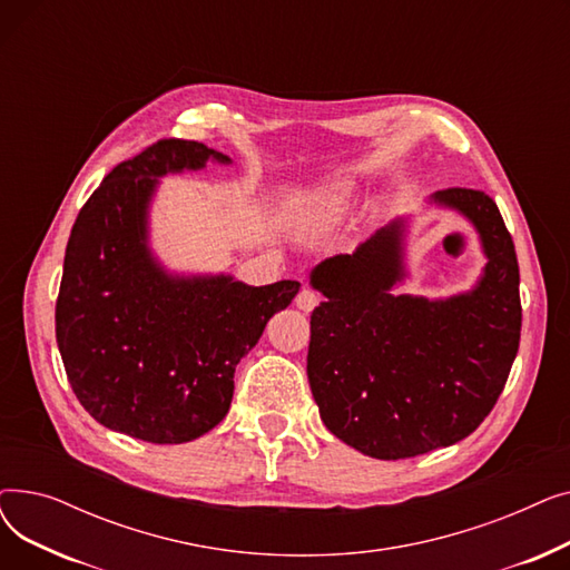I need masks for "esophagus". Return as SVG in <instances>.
I'll return each instance as SVG.
<instances>
[{
  "label": "esophagus",
  "mask_w": 570,
  "mask_h": 570,
  "mask_svg": "<svg viewBox=\"0 0 570 570\" xmlns=\"http://www.w3.org/2000/svg\"><path fill=\"white\" fill-rule=\"evenodd\" d=\"M318 305V293H314L312 288H303L301 293L295 295V307L303 312H312Z\"/></svg>",
  "instance_id": "esophagus-1"
}]
</instances>
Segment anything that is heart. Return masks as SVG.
Masks as SVG:
<instances>
[{
	"mask_svg": "<svg viewBox=\"0 0 570 570\" xmlns=\"http://www.w3.org/2000/svg\"><path fill=\"white\" fill-rule=\"evenodd\" d=\"M346 196L340 189H325L312 200V213L323 224H335L344 215Z\"/></svg>",
	"mask_w": 570,
	"mask_h": 570,
	"instance_id": "heart-1",
	"label": "heart"
}]
</instances>
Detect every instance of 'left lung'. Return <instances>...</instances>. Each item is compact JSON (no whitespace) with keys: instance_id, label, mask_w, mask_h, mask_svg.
Here are the masks:
<instances>
[{"instance_id":"left-lung-1","label":"left lung","mask_w":570,"mask_h":570,"mask_svg":"<svg viewBox=\"0 0 570 570\" xmlns=\"http://www.w3.org/2000/svg\"><path fill=\"white\" fill-rule=\"evenodd\" d=\"M428 205L473 228L485 265L471 288L445 297L397 291L411 277V215L309 273L325 297L312 312L307 353L321 421L376 460L469 436L499 400L520 346V269L497 203L483 191L443 189Z\"/></svg>"}]
</instances>
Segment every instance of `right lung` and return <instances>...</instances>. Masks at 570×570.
Returning <instances> with one entry per match:
<instances>
[{"mask_svg": "<svg viewBox=\"0 0 570 570\" xmlns=\"http://www.w3.org/2000/svg\"><path fill=\"white\" fill-rule=\"evenodd\" d=\"M233 159L194 140H159L112 168L71 228L55 309L57 346L85 411L149 443L217 428L239 357L301 284L249 286L228 273H177L153 249L161 179Z\"/></svg>", "mask_w": 570, "mask_h": 570, "instance_id": "add662e5", "label": "right lung"}]
</instances>
